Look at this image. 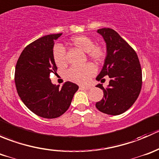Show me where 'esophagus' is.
<instances>
[{"label":"esophagus","mask_w":159,"mask_h":159,"mask_svg":"<svg viewBox=\"0 0 159 159\" xmlns=\"http://www.w3.org/2000/svg\"><path fill=\"white\" fill-rule=\"evenodd\" d=\"M80 89L89 90V89H91V85H81V86H80Z\"/></svg>","instance_id":"34e87169"}]
</instances>
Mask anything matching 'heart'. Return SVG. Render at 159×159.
I'll return each mask as SVG.
<instances>
[{
	"mask_svg": "<svg viewBox=\"0 0 159 159\" xmlns=\"http://www.w3.org/2000/svg\"><path fill=\"white\" fill-rule=\"evenodd\" d=\"M70 44L73 47L87 52L88 56L91 61L99 63L105 56L104 48L100 45H94V41L86 35H77L72 37ZM54 59L58 67H64L67 65L66 51L61 45H57L54 48ZM96 69L91 64L83 66H74L70 68L66 73V78L70 81L84 84L89 81L90 78L95 74Z\"/></svg>",
	"mask_w": 159,
	"mask_h": 159,
	"instance_id": "1",
	"label": "heart"
}]
</instances>
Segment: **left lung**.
I'll use <instances>...</instances> for the list:
<instances>
[{
  "instance_id": "8db88e82",
  "label": "left lung",
  "mask_w": 159,
  "mask_h": 159,
  "mask_svg": "<svg viewBox=\"0 0 159 159\" xmlns=\"http://www.w3.org/2000/svg\"><path fill=\"white\" fill-rule=\"evenodd\" d=\"M106 44V57L100 73L96 78H110L109 84L104 88V98L95 104L96 108L107 115H118L126 111L136 101L142 89V69L135 51L111 28L97 30Z\"/></svg>"
}]
</instances>
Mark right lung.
<instances>
[{
    "instance_id": "1",
    "label": "right lung",
    "mask_w": 159,
    "mask_h": 159,
    "mask_svg": "<svg viewBox=\"0 0 159 159\" xmlns=\"http://www.w3.org/2000/svg\"><path fill=\"white\" fill-rule=\"evenodd\" d=\"M62 34H48L27 46L15 68L17 94L27 108L41 118H55L69 108L78 86L70 81L61 89L52 84L50 74L56 73L54 41Z\"/></svg>"
}]
</instances>
